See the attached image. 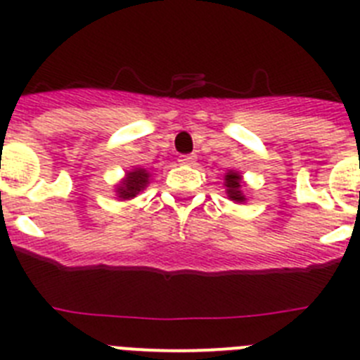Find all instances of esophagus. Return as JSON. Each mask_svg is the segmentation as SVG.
<instances>
[{"label":"esophagus","instance_id":"obj_1","mask_svg":"<svg viewBox=\"0 0 360 360\" xmlns=\"http://www.w3.org/2000/svg\"><path fill=\"white\" fill-rule=\"evenodd\" d=\"M178 162L182 165H195L196 164V156L195 155H184L178 158Z\"/></svg>","mask_w":360,"mask_h":360}]
</instances>
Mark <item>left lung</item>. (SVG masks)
Returning <instances> with one entry per match:
<instances>
[{
    "mask_svg": "<svg viewBox=\"0 0 360 360\" xmlns=\"http://www.w3.org/2000/svg\"><path fill=\"white\" fill-rule=\"evenodd\" d=\"M224 186H226V193H227V198L236 204H244L245 202V196L242 193V187H244V178H242V173L238 171H233L229 169L224 176Z\"/></svg>",
    "mask_w": 360,
    "mask_h": 360,
    "instance_id": "obj_1",
    "label": "left lung"
}]
</instances>
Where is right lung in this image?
Instances as JSON below:
<instances>
[{"label": "right lung", "mask_w": 360, "mask_h": 360, "mask_svg": "<svg viewBox=\"0 0 360 360\" xmlns=\"http://www.w3.org/2000/svg\"><path fill=\"white\" fill-rule=\"evenodd\" d=\"M150 182V173L143 167L129 169L125 176L115 186V193L118 200H131L138 193H142Z\"/></svg>", "instance_id": "obj_1"}]
</instances>
